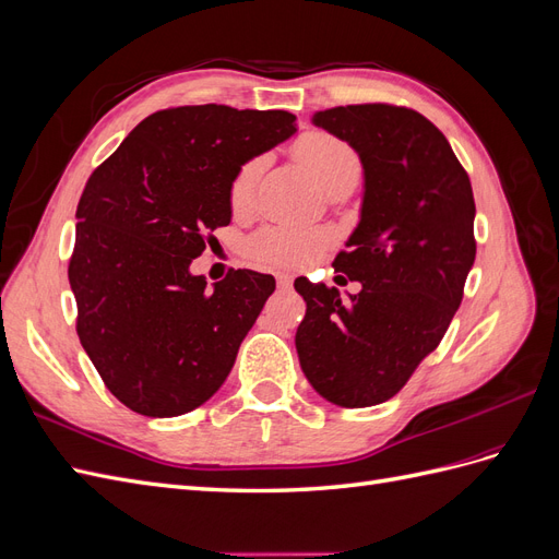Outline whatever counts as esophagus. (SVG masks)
Returning <instances> with one entry per match:
<instances>
[{"label":"esophagus","mask_w":559,"mask_h":559,"mask_svg":"<svg viewBox=\"0 0 559 559\" xmlns=\"http://www.w3.org/2000/svg\"><path fill=\"white\" fill-rule=\"evenodd\" d=\"M294 277L289 273H277V286L280 289H292Z\"/></svg>","instance_id":"obj_1"}]
</instances>
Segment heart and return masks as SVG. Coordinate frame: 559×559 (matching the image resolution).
Instances as JSON below:
<instances>
[{"label": "heart", "mask_w": 559, "mask_h": 559, "mask_svg": "<svg viewBox=\"0 0 559 559\" xmlns=\"http://www.w3.org/2000/svg\"><path fill=\"white\" fill-rule=\"evenodd\" d=\"M298 158L310 167V173L319 183L329 189L335 181L349 175H359V158L354 148L343 140L326 132H308L296 142ZM265 167V158H249L238 167L230 179L228 198L233 210H245L251 200L253 186H257ZM331 235L321 228L308 226H270L249 242L251 257L270 265H302L329 245Z\"/></svg>", "instance_id": "1"}]
</instances>
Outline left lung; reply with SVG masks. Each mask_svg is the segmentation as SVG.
Segmentation results:
<instances>
[{
    "label": "left lung",
    "instance_id": "1",
    "mask_svg": "<svg viewBox=\"0 0 559 559\" xmlns=\"http://www.w3.org/2000/svg\"><path fill=\"white\" fill-rule=\"evenodd\" d=\"M312 123L364 165L359 224L333 261L361 292L345 300L298 277L308 310L296 352L319 396L366 408L392 399L443 341L476 261V202L445 134L413 109L347 105L317 111Z\"/></svg>",
    "mask_w": 559,
    "mask_h": 559
}]
</instances>
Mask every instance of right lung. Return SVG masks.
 I'll return each mask as SVG.
<instances>
[{
  "mask_svg": "<svg viewBox=\"0 0 559 559\" xmlns=\"http://www.w3.org/2000/svg\"><path fill=\"white\" fill-rule=\"evenodd\" d=\"M296 132L282 109L175 107L146 116L91 175L70 284L79 341L109 392L177 417L224 384L275 277L230 270L212 289L191 263L230 224V179Z\"/></svg>",
  "mask_w": 559,
  "mask_h": 559,
  "instance_id": "obj_1",
  "label": "right lung"
}]
</instances>
